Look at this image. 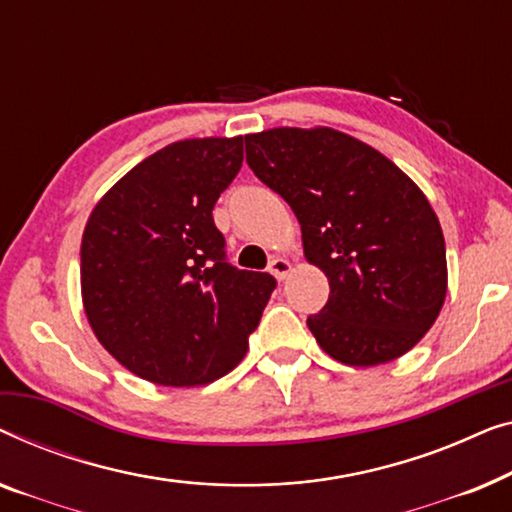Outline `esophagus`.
I'll return each mask as SVG.
<instances>
[{"label":"esophagus","mask_w":512,"mask_h":512,"mask_svg":"<svg viewBox=\"0 0 512 512\" xmlns=\"http://www.w3.org/2000/svg\"><path fill=\"white\" fill-rule=\"evenodd\" d=\"M269 271L278 280H283L287 276V271H290V262H287V259H283V257H273L269 262Z\"/></svg>","instance_id":"obj_1"}]
</instances>
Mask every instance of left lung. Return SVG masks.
I'll return each mask as SVG.
<instances>
[{
    "label": "left lung",
    "instance_id": "8db88e82",
    "mask_svg": "<svg viewBox=\"0 0 512 512\" xmlns=\"http://www.w3.org/2000/svg\"><path fill=\"white\" fill-rule=\"evenodd\" d=\"M246 162L297 215L304 255L329 280L306 325L350 366L401 357L434 325L448 290L445 241L420 187L376 148L336 129L246 136Z\"/></svg>",
    "mask_w": 512,
    "mask_h": 512
}]
</instances>
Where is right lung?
<instances>
[{
  "label": "right lung",
  "mask_w": 512,
  "mask_h": 512,
  "mask_svg": "<svg viewBox=\"0 0 512 512\" xmlns=\"http://www.w3.org/2000/svg\"><path fill=\"white\" fill-rule=\"evenodd\" d=\"M241 162L243 136L171 143L120 178L85 225V315L150 383L206 385L232 371L276 290L269 273L227 262L213 222Z\"/></svg>",
  "instance_id": "right-lung-1"
}]
</instances>
